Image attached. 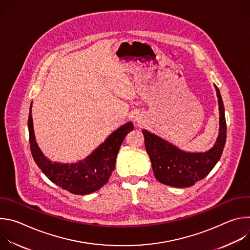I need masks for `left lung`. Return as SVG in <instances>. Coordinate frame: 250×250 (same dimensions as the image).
<instances>
[{"label": "left lung", "mask_w": 250, "mask_h": 250, "mask_svg": "<svg viewBox=\"0 0 250 250\" xmlns=\"http://www.w3.org/2000/svg\"><path fill=\"white\" fill-rule=\"evenodd\" d=\"M220 110V132L215 146L205 152H186L146 129L142 130L154 176L165 185L187 188L204 178L220 160L226 145L227 123L220 90L215 85Z\"/></svg>", "instance_id": "left-lung-1"}]
</instances>
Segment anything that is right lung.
Wrapping results in <instances>:
<instances>
[{"label":"right lung","mask_w":250,"mask_h":250,"mask_svg":"<svg viewBox=\"0 0 250 250\" xmlns=\"http://www.w3.org/2000/svg\"><path fill=\"white\" fill-rule=\"evenodd\" d=\"M133 129L132 123H126L111 133L103 144L85 159L75 163H59L47 159L40 149L33 132L31 105L28 116V133L33 160L48 179L76 195L96 192L109 181L116 166V159L125 135Z\"/></svg>","instance_id":"1"}]
</instances>
